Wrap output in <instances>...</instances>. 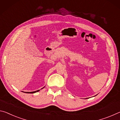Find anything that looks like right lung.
Instances as JSON below:
<instances>
[{
  "label": "right lung",
  "instance_id": "1",
  "mask_svg": "<svg viewBox=\"0 0 120 120\" xmlns=\"http://www.w3.org/2000/svg\"><path fill=\"white\" fill-rule=\"evenodd\" d=\"M44 87H43L42 88H41V89H43V88H44ZM39 90H37V91H33V92H26V93H30V94H33V93H37V92H38Z\"/></svg>",
  "mask_w": 120,
  "mask_h": 120
}]
</instances>
